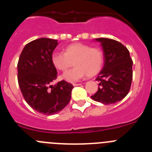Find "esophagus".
<instances>
[{
    "mask_svg": "<svg viewBox=\"0 0 152 152\" xmlns=\"http://www.w3.org/2000/svg\"><path fill=\"white\" fill-rule=\"evenodd\" d=\"M80 84H75V83H74L73 86H74V87H76V86H79V85H80Z\"/></svg>",
    "mask_w": 152,
    "mask_h": 152,
    "instance_id": "obj_1",
    "label": "esophagus"
}]
</instances>
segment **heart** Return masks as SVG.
Listing matches in <instances>:
<instances>
[{"instance_id": "b5f03b06", "label": "heart", "mask_w": 152, "mask_h": 152, "mask_svg": "<svg viewBox=\"0 0 152 152\" xmlns=\"http://www.w3.org/2000/svg\"><path fill=\"white\" fill-rule=\"evenodd\" d=\"M72 62L75 68L61 75V78L71 83L78 81L86 75L92 77L100 72L103 63V52L99 48L77 42L68 45L64 53L54 52L52 55V64L59 71L68 69Z\"/></svg>"}]
</instances>
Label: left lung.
I'll list each match as a JSON object with an SVG mask.
<instances>
[{
  "label": "left lung",
  "instance_id": "1",
  "mask_svg": "<svg viewBox=\"0 0 152 152\" xmlns=\"http://www.w3.org/2000/svg\"><path fill=\"white\" fill-rule=\"evenodd\" d=\"M103 49L104 64L98 75L97 92L91 99L104 105L116 103L128 94L132 80V61L127 48L107 38L95 39Z\"/></svg>",
  "mask_w": 152,
  "mask_h": 152
}]
</instances>
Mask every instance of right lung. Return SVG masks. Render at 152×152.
<instances>
[{"label": "right lung", "instance_id": "1", "mask_svg": "<svg viewBox=\"0 0 152 152\" xmlns=\"http://www.w3.org/2000/svg\"><path fill=\"white\" fill-rule=\"evenodd\" d=\"M58 40L40 38L25 45L17 64L19 87L26 103L45 115H54L68 105L73 85L61 80L56 86L57 71L52 55Z\"/></svg>", "mask_w": 152, "mask_h": 152}]
</instances>
